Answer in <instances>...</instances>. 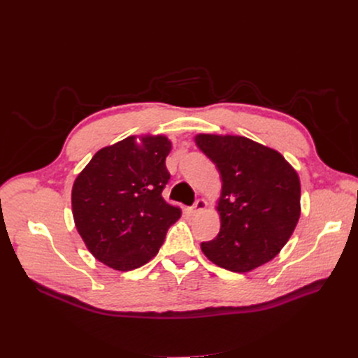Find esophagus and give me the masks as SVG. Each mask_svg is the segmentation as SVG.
<instances>
[{"label":"esophagus","mask_w":358,"mask_h":358,"mask_svg":"<svg viewBox=\"0 0 358 358\" xmlns=\"http://www.w3.org/2000/svg\"><path fill=\"white\" fill-rule=\"evenodd\" d=\"M206 209H208V201L199 199V200L194 203L193 208H192V213L196 215V213H200V212H203V210H206Z\"/></svg>","instance_id":"esophagus-1"}]
</instances>
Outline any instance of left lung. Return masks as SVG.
<instances>
[{
    "instance_id": "left-lung-1",
    "label": "left lung",
    "mask_w": 358,
    "mask_h": 358,
    "mask_svg": "<svg viewBox=\"0 0 358 358\" xmlns=\"http://www.w3.org/2000/svg\"><path fill=\"white\" fill-rule=\"evenodd\" d=\"M222 178L220 232L201 251L213 264L250 273L273 259L300 217V180L278 150L239 135L197 134Z\"/></svg>"
}]
</instances>
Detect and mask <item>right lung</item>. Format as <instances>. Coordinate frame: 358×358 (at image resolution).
Instances as JSON below:
<instances>
[{
	"label": "right lung",
	"mask_w": 358,
	"mask_h": 358,
	"mask_svg": "<svg viewBox=\"0 0 358 358\" xmlns=\"http://www.w3.org/2000/svg\"><path fill=\"white\" fill-rule=\"evenodd\" d=\"M165 135H138L97 150L77 176L71 203L87 250L107 267L130 271L152 259L181 216L164 200L169 180Z\"/></svg>",
	"instance_id": "add662e5"
}]
</instances>
